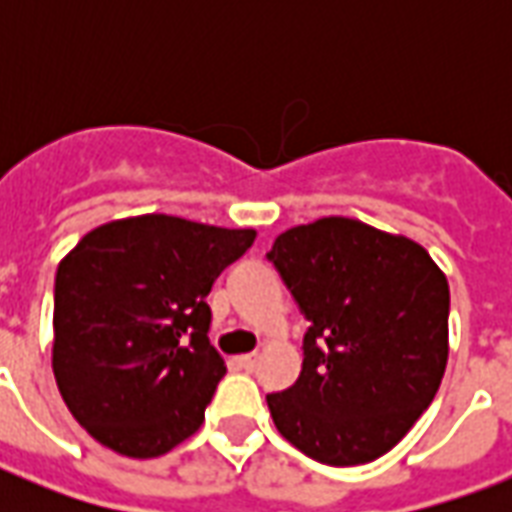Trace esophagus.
I'll return each mask as SVG.
<instances>
[{
	"label": "esophagus",
	"mask_w": 512,
	"mask_h": 512,
	"mask_svg": "<svg viewBox=\"0 0 512 512\" xmlns=\"http://www.w3.org/2000/svg\"><path fill=\"white\" fill-rule=\"evenodd\" d=\"M238 362H241V367H244V370H255L257 354H244L241 359H238Z\"/></svg>",
	"instance_id": "obj_1"
}]
</instances>
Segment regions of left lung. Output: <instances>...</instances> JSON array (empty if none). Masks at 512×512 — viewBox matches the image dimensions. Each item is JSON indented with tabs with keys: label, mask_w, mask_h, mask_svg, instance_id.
Instances as JSON below:
<instances>
[{
	"label": "left lung",
	"mask_w": 512,
	"mask_h": 512,
	"mask_svg": "<svg viewBox=\"0 0 512 512\" xmlns=\"http://www.w3.org/2000/svg\"><path fill=\"white\" fill-rule=\"evenodd\" d=\"M266 257L310 321L299 381L266 395L274 425L312 461H376L439 392L447 277L414 241L345 216L293 227Z\"/></svg>",
	"instance_id": "left-lung-1"
}]
</instances>
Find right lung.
Segmentation results:
<instances>
[{
	"mask_svg": "<svg viewBox=\"0 0 512 512\" xmlns=\"http://www.w3.org/2000/svg\"><path fill=\"white\" fill-rule=\"evenodd\" d=\"M255 241L167 213L95 227L54 279V378L95 441L158 458L189 439L227 373L205 296Z\"/></svg>",
	"mask_w": 512,
	"mask_h": 512,
	"instance_id": "right-lung-1",
	"label": "right lung"
}]
</instances>
